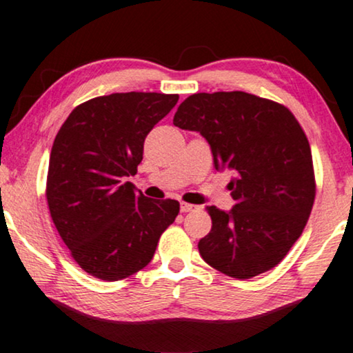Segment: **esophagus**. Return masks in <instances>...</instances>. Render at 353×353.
Wrapping results in <instances>:
<instances>
[{"label": "esophagus", "mask_w": 353, "mask_h": 353, "mask_svg": "<svg viewBox=\"0 0 353 353\" xmlns=\"http://www.w3.org/2000/svg\"><path fill=\"white\" fill-rule=\"evenodd\" d=\"M198 209V205L194 204H188V203H180V210L181 212H191V210Z\"/></svg>", "instance_id": "obj_1"}]
</instances>
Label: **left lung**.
I'll return each mask as SVG.
<instances>
[{"label": "left lung", "mask_w": 353, "mask_h": 353, "mask_svg": "<svg viewBox=\"0 0 353 353\" xmlns=\"http://www.w3.org/2000/svg\"><path fill=\"white\" fill-rule=\"evenodd\" d=\"M173 125L198 131L216 170L230 168L235 205H209L212 228L198 248L209 266L233 279L276 268L299 240L316 194L310 143L283 105L240 92L193 94Z\"/></svg>", "instance_id": "obj_1"}]
</instances>
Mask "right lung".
Masks as SVG:
<instances>
[{
    "label": "right lung",
    "mask_w": 353,
    "mask_h": 353,
    "mask_svg": "<svg viewBox=\"0 0 353 353\" xmlns=\"http://www.w3.org/2000/svg\"><path fill=\"white\" fill-rule=\"evenodd\" d=\"M178 102L176 94L126 92L77 105L50 154L47 201L71 256L90 276L120 281L148 266L180 212L175 199H149L126 181L144 139Z\"/></svg>",
    "instance_id": "obj_1"
}]
</instances>
